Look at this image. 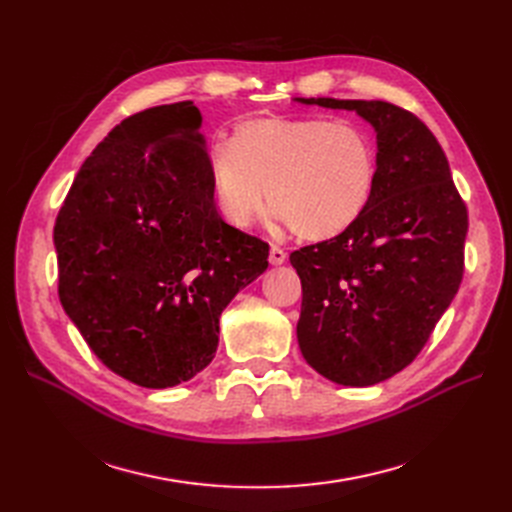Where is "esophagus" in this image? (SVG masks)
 <instances>
[{"instance_id":"1","label":"esophagus","mask_w":512,"mask_h":512,"mask_svg":"<svg viewBox=\"0 0 512 512\" xmlns=\"http://www.w3.org/2000/svg\"><path fill=\"white\" fill-rule=\"evenodd\" d=\"M284 260H286V252L282 250V247H277V245H271V252H269V262L271 265H284Z\"/></svg>"}]
</instances>
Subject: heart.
<instances>
[{
	"label": "heart",
	"instance_id": "obj_1",
	"mask_svg": "<svg viewBox=\"0 0 512 512\" xmlns=\"http://www.w3.org/2000/svg\"><path fill=\"white\" fill-rule=\"evenodd\" d=\"M215 203L247 228L265 196L271 215L305 239H331L367 209L378 158L371 136L352 121L254 117L207 151Z\"/></svg>",
	"mask_w": 512,
	"mask_h": 512
}]
</instances>
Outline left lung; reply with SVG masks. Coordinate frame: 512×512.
I'll use <instances>...</instances> for the list:
<instances>
[{"instance_id": "1", "label": "left lung", "mask_w": 512, "mask_h": 512, "mask_svg": "<svg viewBox=\"0 0 512 512\" xmlns=\"http://www.w3.org/2000/svg\"><path fill=\"white\" fill-rule=\"evenodd\" d=\"M354 111L376 132V188L337 237L301 247L297 342L320 376L371 386L414 361L455 299L468 211L425 123L380 100L294 98Z\"/></svg>"}]
</instances>
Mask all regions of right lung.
<instances>
[{
  "label": "right lung",
  "mask_w": 512,
  "mask_h": 512,
  "mask_svg": "<svg viewBox=\"0 0 512 512\" xmlns=\"http://www.w3.org/2000/svg\"><path fill=\"white\" fill-rule=\"evenodd\" d=\"M200 121L190 100L123 119L53 230L64 312L108 369L145 389L203 371L226 305L269 267V245L215 209Z\"/></svg>",
  "instance_id": "add662e5"
}]
</instances>
